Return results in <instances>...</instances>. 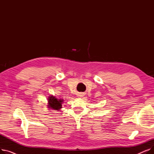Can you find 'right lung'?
<instances>
[{"instance_id":"add662e5","label":"right lung","mask_w":154,"mask_h":154,"mask_svg":"<svg viewBox=\"0 0 154 154\" xmlns=\"http://www.w3.org/2000/svg\"><path fill=\"white\" fill-rule=\"evenodd\" d=\"M48 107L51 109H53L55 110H59L62 108V102H63V100H58L56 99L54 96H51L48 97Z\"/></svg>"}]
</instances>
